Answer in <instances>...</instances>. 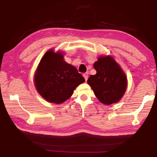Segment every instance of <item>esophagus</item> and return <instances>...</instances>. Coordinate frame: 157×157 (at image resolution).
I'll list each match as a JSON object with an SVG mask.
<instances>
[{"instance_id": "obj_1", "label": "esophagus", "mask_w": 157, "mask_h": 157, "mask_svg": "<svg viewBox=\"0 0 157 157\" xmlns=\"http://www.w3.org/2000/svg\"><path fill=\"white\" fill-rule=\"evenodd\" d=\"M83 76H84V78L85 79V80L87 81V79H88V77H89L88 73H84L83 74Z\"/></svg>"}]
</instances>
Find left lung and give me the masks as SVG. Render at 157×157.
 <instances>
[{
  "label": "left lung",
  "instance_id": "obj_1",
  "mask_svg": "<svg viewBox=\"0 0 157 157\" xmlns=\"http://www.w3.org/2000/svg\"><path fill=\"white\" fill-rule=\"evenodd\" d=\"M96 74L87 80L94 94L103 104L109 105L121 100L125 92L127 78L112 57H101L94 63Z\"/></svg>",
  "mask_w": 157,
  "mask_h": 157
}]
</instances>
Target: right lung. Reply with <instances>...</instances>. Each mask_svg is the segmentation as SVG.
I'll return each mask as SVG.
<instances>
[{"instance_id":"add662e5","label":"right lung","mask_w":157,"mask_h":157,"mask_svg":"<svg viewBox=\"0 0 157 157\" xmlns=\"http://www.w3.org/2000/svg\"><path fill=\"white\" fill-rule=\"evenodd\" d=\"M84 82L76 68L63 61L62 53L53 50L44 55L34 78L37 91L44 99L55 104L65 102L76 87Z\"/></svg>"}]
</instances>
